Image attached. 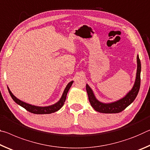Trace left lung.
Returning a JSON list of instances; mask_svg holds the SVG:
<instances>
[{
	"label": "left lung",
	"mask_w": 150,
	"mask_h": 150,
	"mask_svg": "<svg viewBox=\"0 0 150 150\" xmlns=\"http://www.w3.org/2000/svg\"><path fill=\"white\" fill-rule=\"evenodd\" d=\"M140 73H141V62L139 55H137V72L136 80L131 90L127 93L121 99L110 103H104L98 100L96 98L94 92L88 84H86V91L88 96V99L92 107L96 111L104 114H116L123 111L126 108L130 105L134 100L136 99L138 94L139 87H140Z\"/></svg>",
	"instance_id": "obj_1"
}]
</instances>
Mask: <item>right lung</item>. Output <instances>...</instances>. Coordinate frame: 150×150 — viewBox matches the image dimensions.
<instances>
[{
    "mask_svg": "<svg viewBox=\"0 0 150 150\" xmlns=\"http://www.w3.org/2000/svg\"><path fill=\"white\" fill-rule=\"evenodd\" d=\"M73 82L74 81H71V82H70L67 84L64 90L63 94L62 95V96H61L60 99L57 102L52 105H48V106H37V105L28 104V103L24 102L23 101H22V100H19L18 98H17L11 92L8 87V90L10 95H11V98H13L14 101L17 104L20 105L21 106L24 108V109H26L27 111L35 114H51V113L57 112L58 110H60L61 108L63 106V105L65 102L66 96H67L68 90H70V88L71 87V86L72 85Z\"/></svg>",
    "mask_w": 150,
    "mask_h": 150,
    "instance_id": "obj_1",
    "label": "right lung"
}]
</instances>
